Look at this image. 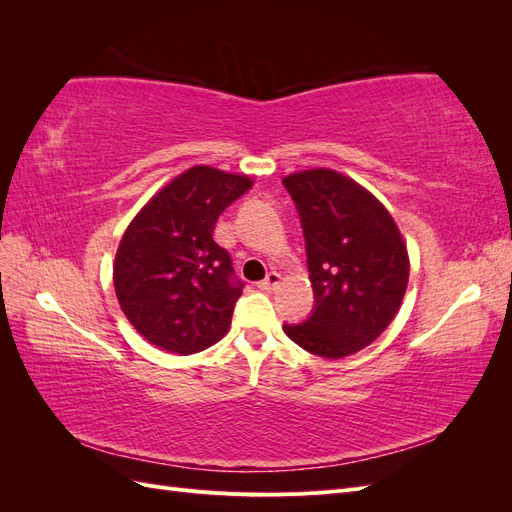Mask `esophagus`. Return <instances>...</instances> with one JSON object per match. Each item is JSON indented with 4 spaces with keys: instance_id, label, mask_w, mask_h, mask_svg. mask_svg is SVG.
<instances>
[{
    "instance_id": "obj_1",
    "label": "esophagus",
    "mask_w": 512,
    "mask_h": 512,
    "mask_svg": "<svg viewBox=\"0 0 512 512\" xmlns=\"http://www.w3.org/2000/svg\"><path fill=\"white\" fill-rule=\"evenodd\" d=\"M280 284H282V275L277 273V271H269L265 280L258 282V288L260 290H275Z\"/></svg>"
}]
</instances>
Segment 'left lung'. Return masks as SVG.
I'll use <instances>...</instances> for the list:
<instances>
[{"label":"left lung","instance_id":"1","mask_svg":"<svg viewBox=\"0 0 512 512\" xmlns=\"http://www.w3.org/2000/svg\"><path fill=\"white\" fill-rule=\"evenodd\" d=\"M301 215L314 314L284 333L303 350L344 359L389 327L404 301L410 256L380 200L333 168L284 179Z\"/></svg>","mask_w":512,"mask_h":512}]
</instances>
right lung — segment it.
<instances>
[{
    "instance_id": "1",
    "label": "right lung",
    "mask_w": 512,
    "mask_h": 512,
    "mask_svg": "<svg viewBox=\"0 0 512 512\" xmlns=\"http://www.w3.org/2000/svg\"><path fill=\"white\" fill-rule=\"evenodd\" d=\"M254 185L250 175L198 164L170 179L119 241L113 284L121 312L149 344L194 354L228 333L243 284L213 241L220 213Z\"/></svg>"
}]
</instances>
